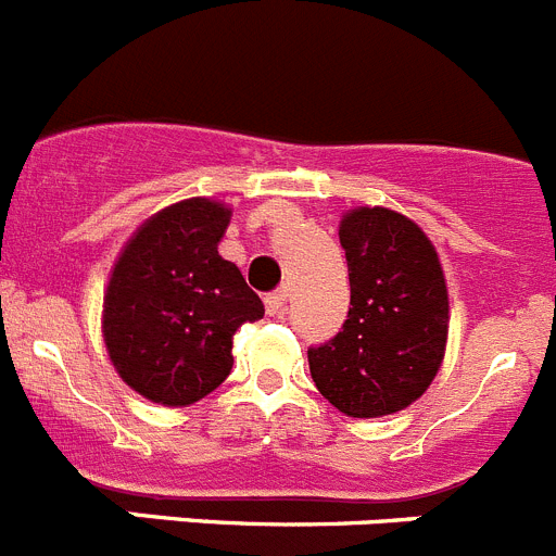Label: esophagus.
Returning <instances> with one entry per match:
<instances>
[{"instance_id": "1", "label": "esophagus", "mask_w": 556, "mask_h": 556, "mask_svg": "<svg viewBox=\"0 0 556 556\" xmlns=\"http://www.w3.org/2000/svg\"><path fill=\"white\" fill-rule=\"evenodd\" d=\"M288 299H290V290L288 288H277L271 290V293H266V309L268 315H282L285 307H288Z\"/></svg>"}]
</instances>
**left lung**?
<instances>
[{
  "label": "left lung",
  "instance_id": "left-lung-1",
  "mask_svg": "<svg viewBox=\"0 0 556 556\" xmlns=\"http://www.w3.org/2000/svg\"><path fill=\"white\" fill-rule=\"evenodd\" d=\"M352 302L340 332L309 346L321 396L352 418L399 413L421 396L443 359L448 293L427 235L384 207L340 222Z\"/></svg>",
  "mask_w": 556,
  "mask_h": 556
}]
</instances>
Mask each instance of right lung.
I'll return each mask as SVG.
<instances>
[{"mask_svg":"<svg viewBox=\"0 0 556 556\" xmlns=\"http://www.w3.org/2000/svg\"><path fill=\"white\" fill-rule=\"evenodd\" d=\"M229 210L188 199L149 218L118 257L104 293L102 332L124 382L185 407L232 371V338L263 318V302L218 254Z\"/></svg>","mask_w":556,"mask_h":556,"instance_id":"obj_1","label":"right lung"}]
</instances>
